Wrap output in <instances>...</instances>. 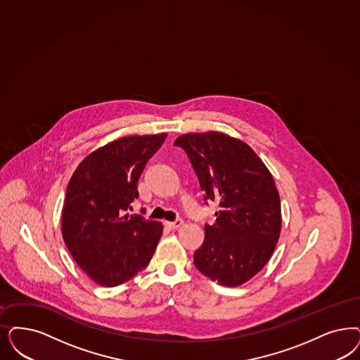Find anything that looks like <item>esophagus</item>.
<instances>
[{"label": "esophagus", "instance_id": "esophagus-1", "mask_svg": "<svg viewBox=\"0 0 360 360\" xmlns=\"http://www.w3.org/2000/svg\"><path fill=\"white\" fill-rule=\"evenodd\" d=\"M182 224H184V222H182L181 219H176V221H174V222H165V226H166L169 230H176V229H179Z\"/></svg>", "mask_w": 360, "mask_h": 360}]
</instances>
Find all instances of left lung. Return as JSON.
Wrapping results in <instances>:
<instances>
[{"label":"left lung","instance_id":"obj_1","mask_svg":"<svg viewBox=\"0 0 360 360\" xmlns=\"http://www.w3.org/2000/svg\"><path fill=\"white\" fill-rule=\"evenodd\" d=\"M174 145L186 151L206 203L219 205L215 224H205L195 267L219 285L246 283L271 258L281 234L273 175L248 143L219 131L184 134Z\"/></svg>","mask_w":360,"mask_h":360}]
</instances>
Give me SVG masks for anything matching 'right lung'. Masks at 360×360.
I'll use <instances>...</instances> for the list:
<instances>
[{
    "label": "right lung",
    "instance_id": "add662e5",
    "mask_svg": "<svg viewBox=\"0 0 360 360\" xmlns=\"http://www.w3.org/2000/svg\"><path fill=\"white\" fill-rule=\"evenodd\" d=\"M166 134L120 138L90 153L66 188L63 236L75 263L105 287L142 271L161 239V222L124 215L138 198V179Z\"/></svg>",
    "mask_w": 360,
    "mask_h": 360
}]
</instances>
